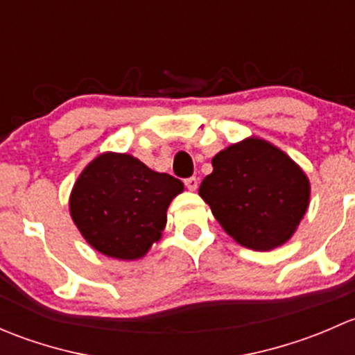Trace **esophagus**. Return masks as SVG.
<instances>
[{"mask_svg":"<svg viewBox=\"0 0 355 355\" xmlns=\"http://www.w3.org/2000/svg\"><path fill=\"white\" fill-rule=\"evenodd\" d=\"M198 185H199V178H196V177L185 178V187H187L189 191L194 192L196 189H198Z\"/></svg>","mask_w":355,"mask_h":355,"instance_id":"obj_1","label":"esophagus"}]
</instances>
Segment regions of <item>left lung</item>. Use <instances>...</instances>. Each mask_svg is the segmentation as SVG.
<instances>
[{
	"instance_id": "1",
	"label": "left lung",
	"mask_w": 355,
	"mask_h": 355,
	"mask_svg": "<svg viewBox=\"0 0 355 355\" xmlns=\"http://www.w3.org/2000/svg\"><path fill=\"white\" fill-rule=\"evenodd\" d=\"M199 196L237 244L271 250L292 239L307 213L311 184L287 153L259 137L228 146L211 159Z\"/></svg>"
}]
</instances>
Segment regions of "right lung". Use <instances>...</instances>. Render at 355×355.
Here are the masks:
<instances>
[{"label": "right lung", "instance_id": "add662e5", "mask_svg": "<svg viewBox=\"0 0 355 355\" xmlns=\"http://www.w3.org/2000/svg\"><path fill=\"white\" fill-rule=\"evenodd\" d=\"M180 192L178 178L127 153L108 151L82 170L68 206L89 245L113 259L135 261L161 239L168 206Z\"/></svg>", "mask_w": 355, "mask_h": 355}]
</instances>
